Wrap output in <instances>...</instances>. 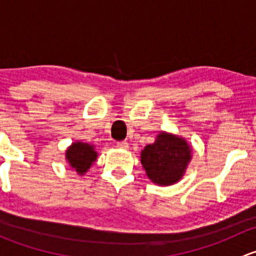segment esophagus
<instances>
[{"instance_id":"esophagus-1","label":"esophagus","mask_w":256,"mask_h":256,"mask_svg":"<svg viewBox=\"0 0 256 256\" xmlns=\"http://www.w3.org/2000/svg\"><path fill=\"white\" fill-rule=\"evenodd\" d=\"M116 146H118V148L126 150V148H128V142H126V141H120V142L116 144Z\"/></svg>"}]
</instances>
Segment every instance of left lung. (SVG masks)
<instances>
[{
  "mask_svg": "<svg viewBox=\"0 0 256 256\" xmlns=\"http://www.w3.org/2000/svg\"><path fill=\"white\" fill-rule=\"evenodd\" d=\"M140 158L152 182L172 186L184 176L192 160V146L182 136L161 131L154 144L144 147Z\"/></svg>",
  "mask_w": 256,
  "mask_h": 256,
  "instance_id": "1",
  "label": "left lung"
}]
</instances>
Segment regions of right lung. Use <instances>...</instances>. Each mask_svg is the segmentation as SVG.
Wrapping results in <instances>:
<instances>
[{
  "label": "right lung",
  "mask_w": 256,
  "mask_h": 256,
  "mask_svg": "<svg viewBox=\"0 0 256 256\" xmlns=\"http://www.w3.org/2000/svg\"><path fill=\"white\" fill-rule=\"evenodd\" d=\"M96 158L98 152L95 151L94 144L82 141L73 142L66 151V162L79 176H84Z\"/></svg>",
  "instance_id": "right-lung-1"
}]
</instances>
